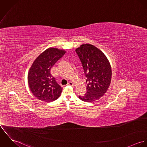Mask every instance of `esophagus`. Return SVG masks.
I'll return each mask as SVG.
<instances>
[{
  "label": "esophagus",
  "instance_id": "34e87169",
  "mask_svg": "<svg viewBox=\"0 0 147 147\" xmlns=\"http://www.w3.org/2000/svg\"><path fill=\"white\" fill-rule=\"evenodd\" d=\"M68 85H70V86H74V85H75L72 82H69L68 83Z\"/></svg>",
  "mask_w": 147,
  "mask_h": 147
}]
</instances>
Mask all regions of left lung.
<instances>
[{"label": "left lung", "instance_id": "8db88e82", "mask_svg": "<svg viewBox=\"0 0 147 147\" xmlns=\"http://www.w3.org/2000/svg\"><path fill=\"white\" fill-rule=\"evenodd\" d=\"M86 76V93L79 98L85 102L99 100L107 92L111 83L112 71L104 53L96 46L84 43L75 50Z\"/></svg>", "mask_w": 147, "mask_h": 147}]
</instances>
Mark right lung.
Returning <instances> with one entry per match:
<instances>
[{
	"instance_id": "add662e5",
	"label": "right lung",
	"mask_w": 147,
	"mask_h": 147,
	"mask_svg": "<svg viewBox=\"0 0 147 147\" xmlns=\"http://www.w3.org/2000/svg\"><path fill=\"white\" fill-rule=\"evenodd\" d=\"M65 51L54 47H49L35 59L28 74V82L32 94L38 100L52 102L59 98L62 88L53 77L50 70Z\"/></svg>"
}]
</instances>
